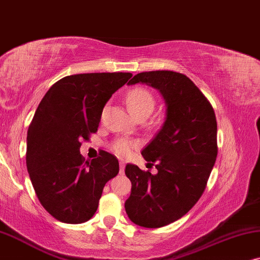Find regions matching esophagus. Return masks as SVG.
I'll return each mask as SVG.
<instances>
[{
    "label": "esophagus",
    "mask_w": 260,
    "mask_h": 260,
    "mask_svg": "<svg viewBox=\"0 0 260 260\" xmlns=\"http://www.w3.org/2000/svg\"><path fill=\"white\" fill-rule=\"evenodd\" d=\"M124 172V162L123 161H120V174L122 175Z\"/></svg>",
    "instance_id": "esophagus-1"
}]
</instances>
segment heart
Returning a JSON list of instances; mask_svg holds the SVG:
<instances>
[{
    "mask_svg": "<svg viewBox=\"0 0 260 260\" xmlns=\"http://www.w3.org/2000/svg\"><path fill=\"white\" fill-rule=\"evenodd\" d=\"M127 105L131 113L134 117H139L141 115H150L153 112L155 101L153 95L144 88L132 89L127 95ZM134 146H137L133 141L120 139L114 143L113 151L121 158L127 157L131 154V151Z\"/></svg>",
    "mask_w": 260,
    "mask_h": 260,
    "instance_id": "heart-1",
    "label": "heart"
}]
</instances>
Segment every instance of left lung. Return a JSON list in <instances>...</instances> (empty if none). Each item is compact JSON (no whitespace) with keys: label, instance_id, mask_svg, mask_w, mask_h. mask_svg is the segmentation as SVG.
Returning a JSON list of instances; mask_svg holds the SVG:
<instances>
[{"label":"left lung","instance_id":"1","mask_svg":"<svg viewBox=\"0 0 260 260\" xmlns=\"http://www.w3.org/2000/svg\"><path fill=\"white\" fill-rule=\"evenodd\" d=\"M137 83L157 89L166 112L159 132L141 151L158 172L126 165L132 189L124 209L138 226L159 228L185 215L205 191L217 155L216 117L206 96L185 75L141 72L127 84Z\"/></svg>","mask_w":260,"mask_h":260}]
</instances>
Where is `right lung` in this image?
<instances>
[{"label": "right lung", "instance_id": "add662e5", "mask_svg": "<svg viewBox=\"0 0 260 260\" xmlns=\"http://www.w3.org/2000/svg\"><path fill=\"white\" fill-rule=\"evenodd\" d=\"M129 72L67 76L48 89L27 132L26 164L41 206L65 223L90 220L119 160L106 151L85 161L81 140L98 131L106 103Z\"/></svg>", "mask_w": 260, "mask_h": 260}]
</instances>
